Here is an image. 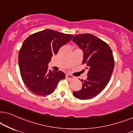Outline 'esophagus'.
Listing matches in <instances>:
<instances>
[{"mask_svg": "<svg viewBox=\"0 0 133 133\" xmlns=\"http://www.w3.org/2000/svg\"><path fill=\"white\" fill-rule=\"evenodd\" d=\"M66 78H68L69 80H72V79H74V77L71 75H69V74H67L66 75Z\"/></svg>", "mask_w": 133, "mask_h": 133, "instance_id": "esophagus-1", "label": "esophagus"}]
</instances>
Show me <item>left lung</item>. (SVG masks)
<instances>
[{
  "label": "left lung",
  "instance_id": "8db88e82",
  "mask_svg": "<svg viewBox=\"0 0 133 133\" xmlns=\"http://www.w3.org/2000/svg\"><path fill=\"white\" fill-rule=\"evenodd\" d=\"M72 41L83 51V64L88 70L87 79H81L82 88L73 95L80 100L93 98L110 80L114 68L112 52L107 43L89 33L76 35Z\"/></svg>",
  "mask_w": 133,
  "mask_h": 133
}]
</instances>
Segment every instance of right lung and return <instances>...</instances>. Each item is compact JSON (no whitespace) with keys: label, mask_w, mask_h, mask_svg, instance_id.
Masks as SVG:
<instances>
[{"label":"right lung","mask_w":133,"mask_h":133,"mask_svg":"<svg viewBox=\"0 0 133 133\" xmlns=\"http://www.w3.org/2000/svg\"><path fill=\"white\" fill-rule=\"evenodd\" d=\"M73 36L47 29L30 35L23 42L19 52V70L25 85L34 94H51L59 81L65 78L61 70L49 69L48 64Z\"/></svg>","instance_id":"obj_1"}]
</instances>
